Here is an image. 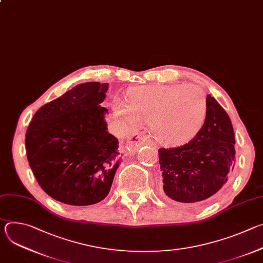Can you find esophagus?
<instances>
[{
  "label": "esophagus",
  "mask_w": 263,
  "mask_h": 263,
  "mask_svg": "<svg viewBox=\"0 0 263 263\" xmlns=\"http://www.w3.org/2000/svg\"><path fill=\"white\" fill-rule=\"evenodd\" d=\"M151 141H149L148 137H146L143 133H134L132 136L129 137L128 141H127V145L128 147L131 149V151H137V149L143 145V144H147Z\"/></svg>",
  "instance_id": "obj_1"
}]
</instances>
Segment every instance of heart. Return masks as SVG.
<instances>
[{
    "label": "heart",
    "mask_w": 263,
    "mask_h": 263,
    "mask_svg": "<svg viewBox=\"0 0 263 263\" xmlns=\"http://www.w3.org/2000/svg\"><path fill=\"white\" fill-rule=\"evenodd\" d=\"M118 117L131 125L149 120L153 137L167 146L190 142L202 129L207 115L204 91L195 85L132 87L127 104L118 100Z\"/></svg>",
    "instance_id": "heart-1"
}]
</instances>
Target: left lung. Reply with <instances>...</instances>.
Masks as SVG:
<instances>
[{
	"label": "left lung",
	"instance_id": "1",
	"mask_svg": "<svg viewBox=\"0 0 263 263\" xmlns=\"http://www.w3.org/2000/svg\"><path fill=\"white\" fill-rule=\"evenodd\" d=\"M207 115L199 133L181 146L158 149L162 195L180 203H196L216 194L235 164V136L227 112L208 95Z\"/></svg>",
	"mask_w": 263,
	"mask_h": 263
}]
</instances>
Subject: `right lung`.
I'll return each instance as SVG.
<instances>
[{
  "label": "right lung",
  "mask_w": 263,
  "mask_h": 263,
  "mask_svg": "<svg viewBox=\"0 0 263 263\" xmlns=\"http://www.w3.org/2000/svg\"><path fill=\"white\" fill-rule=\"evenodd\" d=\"M108 85H77L41 107L28 127L29 165L42 189L61 203L92 205L110 192L123 154L101 106Z\"/></svg>",
  "instance_id": "obj_1"
}]
</instances>
